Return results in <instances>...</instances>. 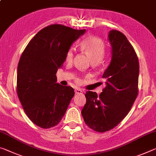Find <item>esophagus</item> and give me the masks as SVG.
<instances>
[{
  "mask_svg": "<svg viewBox=\"0 0 156 156\" xmlns=\"http://www.w3.org/2000/svg\"><path fill=\"white\" fill-rule=\"evenodd\" d=\"M82 92H83L82 90H80V89H79V88H77V89H76V90H75V93L76 94H82Z\"/></svg>",
  "mask_w": 156,
  "mask_h": 156,
  "instance_id": "1",
  "label": "esophagus"
}]
</instances>
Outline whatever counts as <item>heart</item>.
Masks as SVG:
<instances>
[{"mask_svg": "<svg viewBox=\"0 0 156 156\" xmlns=\"http://www.w3.org/2000/svg\"><path fill=\"white\" fill-rule=\"evenodd\" d=\"M80 48L90 55L93 63H97L102 60L105 53V46L101 39L96 37L90 36L83 39L80 43ZM74 56L73 48L69 49L66 53L65 61L72 62Z\"/></svg>", "mask_w": 156, "mask_h": 156, "instance_id": "1", "label": "heart"}]
</instances>
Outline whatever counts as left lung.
<instances>
[{"label": "left lung", "instance_id": "left-lung-1", "mask_svg": "<svg viewBox=\"0 0 156 156\" xmlns=\"http://www.w3.org/2000/svg\"><path fill=\"white\" fill-rule=\"evenodd\" d=\"M112 59L103 74L105 87L98 96L87 91L81 114L86 124L98 133L112 129L129 112L138 94L139 60L133 46L122 33L108 34Z\"/></svg>", "mask_w": 156, "mask_h": 156}]
</instances>
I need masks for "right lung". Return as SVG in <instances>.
<instances>
[{
  "mask_svg": "<svg viewBox=\"0 0 156 156\" xmlns=\"http://www.w3.org/2000/svg\"><path fill=\"white\" fill-rule=\"evenodd\" d=\"M85 31L50 25L36 34L22 53L17 67V95L26 115L39 127L58 125L75 94L71 87L56 83L55 74L71 44Z\"/></svg>",
  "mask_w": 156,
  "mask_h": 156,
  "instance_id": "right-lung-1",
  "label": "right lung"
}]
</instances>
